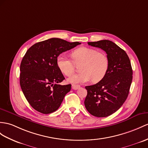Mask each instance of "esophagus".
Returning <instances> with one entry per match:
<instances>
[{"label": "esophagus", "instance_id": "esophagus-1", "mask_svg": "<svg viewBox=\"0 0 148 148\" xmlns=\"http://www.w3.org/2000/svg\"><path fill=\"white\" fill-rule=\"evenodd\" d=\"M71 87H72V89L77 90V89H78L80 87V85H72Z\"/></svg>", "mask_w": 148, "mask_h": 148}]
</instances>
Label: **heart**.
<instances>
[{"label": "heart", "instance_id": "b5f03b06", "mask_svg": "<svg viewBox=\"0 0 148 148\" xmlns=\"http://www.w3.org/2000/svg\"><path fill=\"white\" fill-rule=\"evenodd\" d=\"M72 60L66 55L61 54L57 58L56 64L64 75L70 76L73 73L75 64L78 65L80 73L72 75L67 81L73 84L86 83L91 80L97 82L106 76L109 66V58L106 53L96 49L80 47L71 53Z\"/></svg>", "mask_w": 148, "mask_h": 148}]
</instances>
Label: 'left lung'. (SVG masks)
<instances>
[{"label": "left lung", "instance_id": "left-lung-1", "mask_svg": "<svg viewBox=\"0 0 148 148\" xmlns=\"http://www.w3.org/2000/svg\"><path fill=\"white\" fill-rule=\"evenodd\" d=\"M88 45L106 52L109 66L99 82L85 86V106L93 116L107 117L120 109L129 95L132 80L131 62L124 50L111 41L88 42Z\"/></svg>", "mask_w": 148, "mask_h": 148}]
</instances>
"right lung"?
Returning <instances> with one entry per match:
<instances>
[{"label":"right lung","instance_id":"1","mask_svg":"<svg viewBox=\"0 0 148 148\" xmlns=\"http://www.w3.org/2000/svg\"><path fill=\"white\" fill-rule=\"evenodd\" d=\"M80 44L51 38L29 48L21 63L20 85L34 109L48 114L60 107L71 85L59 84L65 78L57 66V58Z\"/></svg>","mask_w":148,"mask_h":148}]
</instances>
